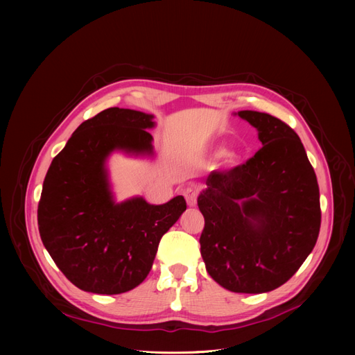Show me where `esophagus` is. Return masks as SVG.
Wrapping results in <instances>:
<instances>
[{"label": "esophagus", "mask_w": 355, "mask_h": 355, "mask_svg": "<svg viewBox=\"0 0 355 355\" xmlns=\"http://www.w3.org/2000/svg\"><path fill=\"white\" fill-rule=\"evenodd\" d=\"M184 197H185V201H187V204L190 207H194L197 204V197H198V190L196 187H187L184 190Z\"/></svg>", "instance_id": "34e87169"}]
</instances>
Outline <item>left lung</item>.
<instances>
[{
    "mask_svg": "<svg viewBox=\"0 0 355 355\" xmlns=\"http://www.w3.org/2000/svg\"><path fill=\"white\" fill-rule=\"evenodd\" d=\"M234 115L257 129L262 148L246 164L207 177L197 200L206 221L201 256L220 286L265 293L288 282L312 252L320 189L292 128L256 110Z\"/></svg>",
    "mask_w": 355,
    "mask_h": 355,
    "instance_id": "obj_1",
    "label": "left lung"
}]
</instances>
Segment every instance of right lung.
Listing matches in <instances>:
<instances>
[{
	"mask_svg": "<svg viewBox=\"0 0 355 355\" xmlns=\"http://www.w3.org/2000/svg\"><path fill=\"white\" fill-rule=\"evenodd\" d=\"M154 115L109 107L74 130L54 157L37 210L42 241L54 263L82 291L118 295L153 268L161 237L187 209L182 196L165 204L142 197L118 202L106 161L115 151L154 157Z\"/></svg>",
	"mask_w": 355,
	"mask_h": 355,
	"instance_id": "1",
	"label": "right lung"
}]
</instances>
